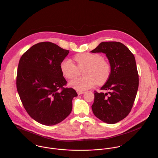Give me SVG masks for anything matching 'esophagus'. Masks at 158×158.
Segmentation results:
<instances>
[{
    "label": "esophagus",
    "instance_id": "esophagus-1",
    "mask_svg": "<svg viewBox=\"0 0 158 158\" xmlns=\"http://www.w3.org/2000/svg\"><path fill=\"white\" fill-rule=\"evenodd\" d=\"M77 93L78 94V95H80V94H82L84 93V91H77Z\"/></svg>",
    "mask_w": 158,
    "mask_h": 158
}]
</instances>
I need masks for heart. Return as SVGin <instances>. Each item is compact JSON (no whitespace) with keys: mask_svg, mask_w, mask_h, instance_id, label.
<instances>
[{"mask_svg":"<svg viewBox=\"0 0 158 158\" xmlns=\"http://www.w3.org/2000/svg\"><path fill=\"white\" fill-rule=\"evenodd\" d=\"M74 60L75 65L70 59H64L60 64L63 76L67 79H72L78 75L79 69H85L83 78H76L69 82V85L77 91H84L94 86L105 83L109 77L110 67L109 63L97 53H79Z\"/></svg>","mask_w":158,"mask_h":158,"instance_id":"obj_1","label":"heart"}]
</instances>
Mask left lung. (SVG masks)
I'll list each match as a JSON object with an SVG mask.
<instances>
[{
	"mask_svg": "<svg viewBox=\"0 0 158 158\" xmlns=\"http://www.w3.org/2000/svg\"><path fill=\"white\" fill-rule=\"evenodd\" d=\"M92 53L106 54L110 66V73L102 90L94 91L91 106L95 116L108 124H115L124 119L133 106L136 96L139 78L133 53L120 42H102Z\"/></svg>",
	"mask_w": 158,
	"mask_h": 158,
	"instance_id": "left-lung-1",
	"label": "left lung"
}]
</instances>
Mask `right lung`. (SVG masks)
<instances>
[{"instance_id":"obj_1","label":"right lung","mask_w":158,"mask_h":158,"mask_svg":"<svg viewBox=\"0 0 158 158\" xmlns=\"http://www.w3.org/2000/svg\"><path fill=\"white\" fill-rule=\"evenodd\" d=\"M69 50L50 42L32 46L22 56L18 65L17 89L24 109L35 121L52 126L65 119L77 96L73 88H64L60 64ZM61 88L62 91L59 92Z\"/></svg>"}]
</instances>
